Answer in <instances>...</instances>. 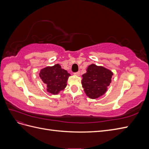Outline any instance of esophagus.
<instances>
[{
	"mask_svg": "<svg viewBox=\"0 0 149 149\" xmlns=\"http://www.w3.org/2000/svg\"><path fill=\"white\" fill-rule=\"evenodd\" d=\"M74 74L76 75V76H79L80 75V71H78V72H76V73H74Z\"/></svg>",
	"mask_w": 149,
	"mask_h": 149,
	"instance_id": "obj_1",
	"label": "esophagus"
}]
</instances>
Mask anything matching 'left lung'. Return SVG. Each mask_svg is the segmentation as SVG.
Instances as JSON below:
<instances>
[{
  "label": "left lung",
  "instance_id": "obj_1",
  "mask_svg": "<svg viewBox=\"0 0 149 149\" xmlns=\"http://www.w3.org/2000/svg\"><path fill=\"white\" fill-rule=\"evenodd\" d=\"M113 73L102 66L90 65L86 73L82 75V86L84 91L91 99H97L104 94L111 83Z\"/></svg>",
  "mask_w": 149,
  "mask_h": 149
}]
</instances>
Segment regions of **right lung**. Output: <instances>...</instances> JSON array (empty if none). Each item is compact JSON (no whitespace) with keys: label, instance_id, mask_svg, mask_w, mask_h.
Returning a JSON list of instances; mask_svg holds the SVG:
<instances>
[{"label":"right lung","instance_id":"add662e5","mask_svg":"<svg viewBox=\"0 0 149 149\" xmlns=\"http://www.w3.org/2000/svg\"><path fill=\"white\" fill-rule=\"evenodd\" d=\"M40 78L47 86V91L52 94H58L67 86V80L70 74L61 68L59 64L47 66L40 70Z\"/></svg>","mask_w":149,"mask_h":149}]
</instances>
